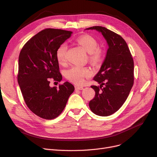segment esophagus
Masks as SVG:
<instances>
[{"instance_id":"1","label":"esophagus","mask_w":157,"mask_h":157,"mask_svg":"<svg viewBox=\"0 0 157 157\" xmlns=\"http://www.w3.org/2000/svg\"><path fill=\"white\" fill-rule=\"evenodd\" d=\"M83 89V87L78 86H75V90H82Z\"/></svg>"}]
</instances>
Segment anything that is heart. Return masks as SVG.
<instances>
[{"label": "heart", "instance_id": "heart-1", "mask_svg": "<svg viewBox=\"0 0 157 157\" xmlns=\"http://www.w3.org/2000/svg\"><path fill=\"white\" fill-rule=\"evenodd\" d=\"M78 43L84 48L85 50L89 53V59L92 62H97L100 60L102 52L98 48L97 41L92 36L84 35L77 39ZM67 45L62 44L57 48L56 51V57L58 62L60 64H63L67 60ZM92 72L87 67H80L74 66L65 72V76L72 83L77 85L84 83L86 78L91 77Z\"/></svg>", "mask_w": 157, "mask_h": 157}]
</instances>
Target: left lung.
Returning a JSON list of instances; mask_svg holds the SVG:
<instances>
[{"instance_id": "left-lung-1", "label": "left lung", "mask_w": 157, "mask_h": 157, "mask_svg": "<svg viewBox=\"0 0 157 157\" xmlns=\"http://www.w3.org/2000/svg\"><path fill=\"white\" fill-rule=\"evenodd\" d=\"M86 30L101 32L108 45L104 61L94 78L100 86H91L95 95L89 102L94 114L108 117L121 108L129 95L134 84V60L127 43L120 35L101 26Z\"/></svg>"}]
</instances>
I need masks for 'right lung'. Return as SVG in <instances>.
Segmentation results:
<instances>
[{
    "mask_svg": "<svg viewBox=\"0 0 157 157\" xmlns=\"http://www.w3.org/2000/svg\"><path fill=\"white\" fill-rule=\"evenodd\" d=\"M72 33L55 29L41 30L27 41L19 55L18 82L23 99L32 112L46 120L59 116L74 90L67 81L59 88L51 87L49 79H62L56 51Z\"/></svg>",
    "mask_w": 157,
    "mask_h": 157,
    "instance_id": "obj_1",
    "label": "right lung"
}]
</instances>
